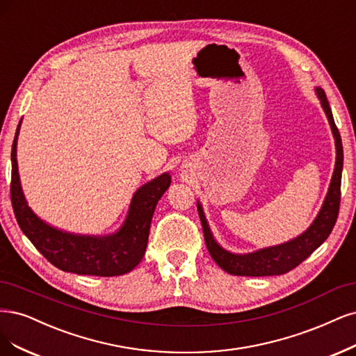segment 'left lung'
I'll return each instance as SVG.
<instances>
[{"instance_id":"8db88e82","label":"left lung","mask_w":356,"mask_h":356,"mask_svg":"<svg viewBox=\"0 0 356 356\" xmlns=\"http://www.w3.org/2000/svg\"><path fill=\"white\" fill-rule=\"evenodd\" d=\"M315 92L321 107L328 119L330 128H332L334 144H336V165L333 170L332 181H330L328 191L320 212H318L314 222L303 231L300 236L291 238L286 243L269 246L250 253H232L224 249L215 240L211 227L207 224L202 203L197 200V211L202 220L203 234L206 248L209 250L212 259L231 275H244V277H268V275H281L289 273L290 269L296 268L308 257L315 249H318L327 240L332 232L340 206V184H341V170H343V145L339 129L334 124L332 108H330L328 100L323 88L315 87Z\"/></svg>"}]
</instances>
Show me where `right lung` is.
<instances>
[{"label": "right lung", "instance_id": "add662e5", "mask_svg": "<svg viewBox=\"0 0 356 356\" xmlns=\"http://www.w3.org/2000/svg\"><path fill=\"white\" fill-rule=\"evenodd\" d=\"M11 147V204L23 234L61 271L78 275L115 277L136 268L145 253L152 218L157 202L170 186L165 172L134 193L128 215L120 228L106 236H85L53 227L36 215L24 199L17 166V138Z\"/></svg>", "mask_w": 356, "mask_h": 356}]
</instances>
